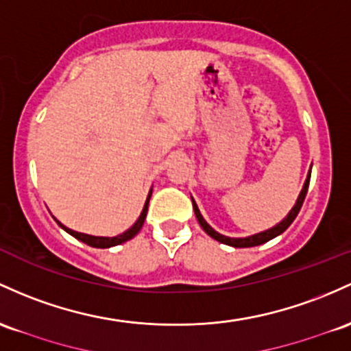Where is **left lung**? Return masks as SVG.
Masks as SVG:
<instances>
[{
	"label": "left lung",
	"instance_id": "obj_1",
	"mask_svg": "<svg viewBox=\"0 0 351 351\" xmlns=\"http://www.w3.org/2000/svg\"><path fill=\"white\" fill-rule=\"evenodd\" d=\"M310 175H311V169H310V173H308L306 182H305V184H303L302 191H300V196H298V199H296L295 206L291 208L290 213L287 215V218H283L282 221L278 223V225H275V226H273V228L267 230V232L252 234V237H246V238H230V237H225V234H219L218 232H215V230L211 228V226L205 221V218H203L202 213H199L198 206H196L195 199L191 198V202H193V210H195L196 219H198L199 226H202V228L205 230V232L210 234L211 238H215V240L219 241V243L234 246V248H248V246H258V245H261V243H267V241L273 240V238L278 237V234H282L285 230H287L288 226H290L291 223H293V219L296 218V215H298L300 208H302L303 202H305V196H306V191H308V184H310Z\"/></svg>",
	"mask_w": 351,
	"mask_h": 351
}]
</instances>
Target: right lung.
<instances>
[{"mask_svg":"<svg viewBox=\"0 0 351 351\" xmlns=\"http://www.w3.org/2000/svg\"><path fill=\"white\" fill-rule=\"evenodd\" d=\"M149 198H152V190H149L148 198H146L145 206H143V211H141L140 218H138L136 221H134V225L132 226V228L126 230L125 233L118 234V237H113V238H110V237H91V234H84V233L73 232V230H69V228H66V226H64V225H61V223L58 221V219H56V223H58V225L61 226V228L64 230V232H68L69 234H71V237H75L76 240L83 241V243H86V245L93 246V248H110V246H117V245L125 243V241L132 240V238L134 237V234H138V232H140L141 226H143V223H145L146 213H148V203H149Z\"/></svg>","mask_w":351,"mask_h":351,"instance_id":"add662e5","label":"right lung"}]
</instances>
